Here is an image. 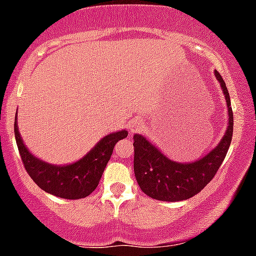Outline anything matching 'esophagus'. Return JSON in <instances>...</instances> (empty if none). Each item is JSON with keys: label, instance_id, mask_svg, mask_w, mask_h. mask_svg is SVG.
I'll return each mask as SVG.
<instances>
[{"label": "esophagus", "instance_id": "1", "mask_svg": "<svg viewBox=\"0 0 256 256\" xmlns=\"http://www.w3.org/2000/svg\"><path fill=\"white\" fill-rule=\"evenodd\" d=\"M142 125H143V122H140V119H134L131 120V122L128 124V130H130L131 134H134V132H137L140 128H142Z\"/></svg>", "mask_w": 256, "mask_h": 256}]
</instances>
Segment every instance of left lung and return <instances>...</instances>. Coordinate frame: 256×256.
<instances>
[{
  "mask_svg": "<svg viewBox=\"0 0 256 256\" xmlns=\"http://www.w3.org/2000/svg\"><path fill=\"white\" fill-rule=\"evenodd\" d=\"M214 75L226 96L229 122L218 146L204 158L190 163L172 161L144 136H134V176L140 190L150 198L161 202H181L192 198L214 178L226 158L232 138L234 114L226 82L218 72Z\"/></svg>",
  "mask_w": 256,
  "mask_h": 256,
  "instance_id": "left-lung-1",
  "label": "left lung"
}]
</instances>
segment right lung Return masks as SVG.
<instances>
[{
    "mask_svg": "<svg viewBox=\"0 0 256 256\" xmlns=\"http://www.w3.org/2000/svg\"><path fill=\"white\" fill-rule=\"evenodd\" d=\"M14 134L24 169L32 180L45 192L64 199H81L90 194L98 187L116 142L128 137V131L125 130L110 134L78 162L54 166L36 158L24 146L16 118Z\"/></svg>",
    "mask_w": 256,
    "mask_h": 256,
    "instance_id": "obj_1",
    "label": "right lung"
}]
</instances>
